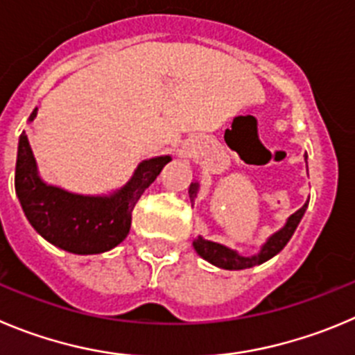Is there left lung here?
<instances>
[{
	"mask_svg": "<svg viewBox=\"0 0 355 355\" xmlns=\"http://www.w3.org/2000/svg\"><path fill=\"white\" fill-rule=\"evenodd\" d=\"M304 159H306V155H304ZM198 191H200V184H198V182H191V185H189V198H191V203H194V200H196ZM306 208L308 201L300 208V210L294 211V214L287 218L286 226H284L282 230H278L277 233H273L266 241H264V245L261 247L259 252L254 254V256H241V254H238L233 248L217 243V241L205 240L203 236H198L196 240L193 241V247L205 261H208V263L214 264V266L217 268H223V270H245V268L257 266V264L266 263L268 259L277 256V254L286 247L287 241L291 240V236H293L294 231H296L297 224L301 223V218H303Z\"/></svg>",
	"mask_w": 355,
	"mask_h": 355,
	"instance_id": "8db88e82",
	"label": "left lung"
}]
</instances>
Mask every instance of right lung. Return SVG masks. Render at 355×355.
<instances>
[{
    "instance_id": "obj_1",
    "label": "right lung",
    "mask_w": 355,
    "mask_h": 355,
    "mask_svg": "<svg viewBox=\"0 0 355 355\" xmlns=\"http://www.w3.org/2000/svg\"><path fill=\"white\" fill-rule=\"evenodd\" d=\"M36 112L38 108L29 115V122L35 121ZM170 161V155L145 159L121 189L105 196H85L42 180L28 135L22 132L15 164V193L29 224L49 243L80 256L101 254L128 236L132 208Z\"/></svg>"
}]
</instances>
